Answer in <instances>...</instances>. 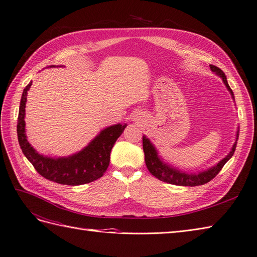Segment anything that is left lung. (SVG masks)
I'll return each mask as SVG.
<instances>
[{"label":"left lung","mask_w":257,"mask_h":257,"mask_svg":"<svg viewBox=\"0 0 257 257\" xmlns=\"http://www.w3.org/2000/svg\"><path fill=\"white\" fill-rule=\"evenodd\" d=\"M210 69L221 77L222 82H224V84L226 85L227 89L232 95V98L234 99L233 91L227 82V77H226L224 71L219 69L218 67H216L214 65H210ZM238 132L239 131L237 130L236 141H235V143H234L233 147H232L231 151L229 152V154L226 156L225 159H222L220 162H218L217 165L211 167L210 169H208L206 171H202L198 173H186V172H183L181 170H177V169L173 168L172 166L166 164L165 162L162 161V159L159 156L158 151H156L155 147L153 146V144L150 142V140L148 138L144 136L143 137V149H144V153H145V162H146V166H147L149 172L162 182L176 185V186L194 187V186L204 185V184L209 183L211 180H213V178L218 174V172L221 170L222 167H224V165L233 156L234 151H235V148H236Z\"/></svg>","instance_id":"8db88e82"}]
</instances>
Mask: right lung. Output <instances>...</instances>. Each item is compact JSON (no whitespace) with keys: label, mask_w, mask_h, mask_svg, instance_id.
Returning <instances> with one entry per match:
<instances>
[{"label":"right lung","mask_w":257,"mask_h":257,"mask_svg":"<svg viewBox=\"0 0 257 257\" xmlns=\"http://www.w3.org/2000/svg\"><path fill=\"white\" fill-rule=\"evenodd\" d=\"M31 84L32 82L25 87L22 94L17 126L20 147L27 160L43 177L62 185H84L102 177L109 166L111 149L127 124L105 128L87 147L72 155L58 159L42 155L29 144L25 131V107Z\"/></svg>","instance_id":"right-lung-1"}]
</instances>
